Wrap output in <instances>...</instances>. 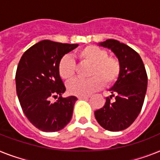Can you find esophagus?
<instances>
[{
	"label": "esophagus",
	"mask_w": 160,
	"mask_h": 160,
	"mask_svg": "<svg viewBox=\"0 0 160 160\" xmlns=\"http://www.w3.org/2000/svg\"><path fill=\"white\" fill-rule=\"evenodd\" d=\"M90 96H78V99H88Z\"/></svg>",
	"instance_id": "1"
}]
</instances>
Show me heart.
Segmentation results:
<instances>
[{
  "mask_svg": "<svg viewBox=\"0 0 160 160\" xmlns=\"http://www.w3.org/2000/svg\"><path fill=\"white\" fill-rule=\"evenodd\" d=\"M77 57L82 64H91L90 78H74L68 83V90L74 96H88L101 89L104 86L112 85L121 73V64L118 59L109 55L101 47L90 45L77 52ZM59 73L65 80H69L76 73V64L68 55L62 57L59 63Z\"/></svg>",
  "mask_w": 160,
  "mask_h": 160,
  "instance_id": "obj_1",
  "label": "heart"
}]
</instances>
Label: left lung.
<instances>
[{"label": "left lung", "instance_id": "8db88e82", "mask_svg": "<svg viewBox=\"0 0 160 160\" xmlns=\"http://www.w3.org/2000/svg\"><path fill=\"white\" fill-rule=\"evenodd\" d=\"M100 45L115 54L121 64V73L109 90L111 96L107 97L101 109L95 111V117L103 128L118 132L128 128L139 115L148 78L139 54L128 45L113 39H108Z\"/></svg>", "mask_w": 160, "mask_h": 160}]
</instances>
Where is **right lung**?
Returning <instances> with one entry per match:
<instances>
[{
  "label": "right lung",
  "mask_w": 160,
  "mask_h": 160,
  "mask_svg": "<svg viewBox=\"0 0 160 160\" xmlns=\"http://www.w3.org/2000/svg\"><path fill=\"white\" fill-rule=\"evenodd\" d=\"M78 44L43 40L22 55L15 74L21 108L32 124L43 132H57L70 122L76 96L63 98L65 87L59 77V63ZM58 101L50 102L57 98Z\"/></svg>",
  "instance_id": "right-lung-1"
}]
</instances>
